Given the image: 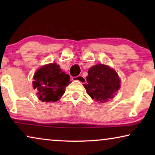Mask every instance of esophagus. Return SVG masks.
<instances>
[{"label": "esophagus", "instance_id": "34e87169", "mask_svg": "<svg viewBox=\"0 0 155 155\" xmlns=\"http://www.w3.org/2000/svg\"><path fill=\"white\" fill-rule=\"evenodd\" d=\"M72 80H78V81L82 82V83H84L86 81L85 78H84L82 75H78V76H76V77H73L72 78Z\"/></svg>", "mask_w": 155, "mask_h": 155}]
</instances>
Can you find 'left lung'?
Listing matches in <instances>:
<instances>
[{"mask_svg":"<svg viewBox=\"0 0 155 155\" xmlns=\"http://www.w3.org/2000/svg\"><path fill=\"white\" fill-rule=\"evenodd\" d=\"M120 82L114 70L99 64L89 69L87 83L83 85L91 98L103 103L113 98L120 87Z\"/></svg>","mask_w":155,"mask_h":155,"instance_id":"1","label":"left lung"}]
</instances>
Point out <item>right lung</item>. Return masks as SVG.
I'll return each instance as SVG.
<instances>
[{"mask_svg": "<svg viewBox=\"0 0 155 155\" xmlns=\"http://www.w3.org/2000/svg\"><path fill=\"white\" fill-rule=\"evenodd\" d=\"M34 80L33 87L37 91L38 97L46 102L58 101L71 83L69 75L61 71L56 63H50L38 70Z\"/></svg>", "mask_w": 155, "mask_h": 155, "instance_id": "right-lung-1", "label": "right lung"}]
</instances>
